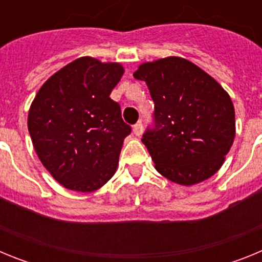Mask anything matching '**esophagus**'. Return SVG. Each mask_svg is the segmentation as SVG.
<instances>
[{
	"label": "esophagus",
	"instance_id": "1",
	"mask_svg": "<svg viewBox=\"0 0 262 262\" xmlns=\"http://www.w3.org/2000/svg\"><path fill=\"white\" fill-rule=\"evenodd\" d=\"M134 134H135L136 136H140L143 134V123L142 122H138V123L134 126Z\"/></svg>",
	"mask_w": 262,
	"mask_h": 262
}]
</instances>
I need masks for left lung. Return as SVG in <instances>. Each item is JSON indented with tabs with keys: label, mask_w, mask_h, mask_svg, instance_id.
Instances as JSON below:
<instances>
[{
	"label": "left lung",
	"mask_w": 262,
	"mask_h": 262,
	"mask_svg": "<svg viewBox=\"0 0 262 262\" xmlns=\"http://www.w3.org/2000/svg\"><path fill=\"white\" fill-rule=\"evenodd\" d=\"M134 77L145 81L155 103L142 142L157 172L186 186L215 174L235 138V108L226 90L181 57L145 62Z\"/></svg>",
	"instance_id": "1"
}]
</instances>
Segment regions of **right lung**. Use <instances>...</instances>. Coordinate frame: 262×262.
<instances>
[{
	"mask_svg": "<svg viewBox=\"0 0 262 262\" xmlns=\"http://www.w3.org/2000/svg\"><path fill=\"white\" fill-rule=\"evenodd\" d=\"M123 68L80 57L39 89L29 111V133L41 164L69 190L90 193L114 176L131 126L110 98Z\"/></svg>",
	"mask_w": 262,
	"mask_h": 262,
	"instance_id": "obj_1",
	"label": "right lung"
}]
</instances>
